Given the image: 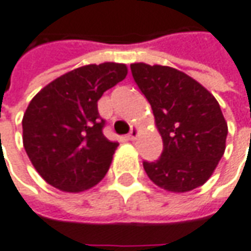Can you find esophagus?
Segmentation results:
<instances>
[{
    "label": "esophagus",
    "mask_w": 251,
    "mask_h": 251,
    "mask_svg": "<svg viewBox=\"0 0 251 251\" xmlns=\"http://www.w3.org/2000/svg\"><path fill=\"white\" fill-rule=\"evenodd\" d=\"M139 135V129H137V126H132V129H130V132H129V135H127V139L129 140H135Z\"/></svg>",
    "instance_id": "esophagus-1"
}]
</instances>
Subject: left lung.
<instances>
[{
	"instance_id": "1",
	"label": "left lung",
	"mask_w": 251,
	"mask_h": 251,
	"mask_svg": "<svg viewBox=\"0 0 251 251\" xmlns=\"http://www.w3.org/2000/svg\"><path fill=\"white\" fill-rule=\"evenodd\" d=\"M133 80L151 105L163 139L156 161H143L160 188L187 192L205 184L225 153L227 124L212 94L182 71L130 64Z\"/></svg>"
}]
</instances>
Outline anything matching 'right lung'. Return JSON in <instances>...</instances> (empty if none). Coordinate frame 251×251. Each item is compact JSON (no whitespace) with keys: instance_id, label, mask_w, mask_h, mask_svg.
I'll list each match as a JSON object with an SVG mask.
<instances>
[{"instance_id":"obj_1","label":"right lung","mask_w":251,"mask_h":251,"mask_svg":"<svg viewBox=\"0 0 251 251\" xmlns=\"http://www.w3.org/2000/svg\"><path fill=\"white\" fill-rule=\"evenodd\" d=\"M126 74L125 64H88L33 97L22 119V139L27 157L48 184L80 192L104 178L118 143L104 136L98 100Z\"/></svg>"}]
</instances>
